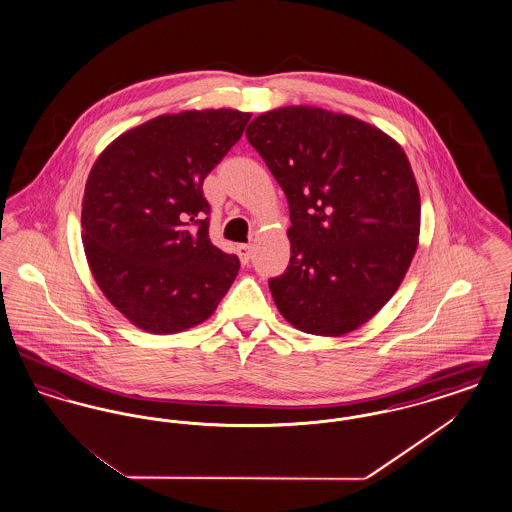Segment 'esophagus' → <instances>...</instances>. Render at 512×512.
<instances>
[{
	"mask_svg": "<svg viewBox=\"0 0 512 512\" xmlns=\"http://www.w3.org/2000/svg\"><path fill=\"white\" fill-rule=\"evenodd\" d=\"M251 253H253V247L249 244L240 245V247H238V255H240V259H242L244 265H249Z\"/></svg>",
	"mask_w": 512,
	"mask_h": 512,
	"instance_id": "esophagus-1",
	"label": "esophagus"
}]
</instances>
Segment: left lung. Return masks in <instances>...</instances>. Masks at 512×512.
Instances as JSON below:
<instances>
[{
  "instance_id": "obj_1",
  "label": "left lung",
  "mask_w": 512,
  "mask_h": 512,
  "mask_svg": "<svg viewBox=\"0 0 512 512\" xmlns=\"http://www.w3.org/2000/svg\"><path fill=\"white\" fill-rule=\"evenodd\" d=\"M245 136L290 205V265L268 280L278 311L315 336L357 330L397 292L418 245L405 151L368 122L309 105L267 111Z\"/></svg>"
}]
</instances>
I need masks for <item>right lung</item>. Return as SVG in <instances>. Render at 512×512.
<instances>
[{
	"label": "right lung",
	"mask_w": 512,
	"mask_h": 512,
	"mask_svg": "<svg viewBox=\"0 0 512 512\" xmlns=\"http://www.w3.org/2000/svg\"><path fill=\"white\" fill-rule=\"evenodd\" d=\"M251 113L161 115L121 134L94 163L82 242L99 290L134 326L176 334L211 317L238 276L236 255L209 240L203 180Z\"/></svg>",
	"instance_id": "1"
}]
</instances>
